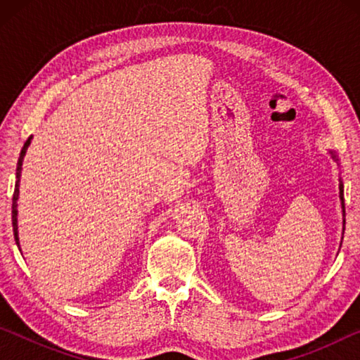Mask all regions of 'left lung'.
<instances>
[{
  "label": "left lung",
  "mask_w": 360,
  "mask_h": 360,
  "mask_svg": "<svg viewBox=\"0 0 360 360\" xmlns=\"http://www.w3.org/2000/svg\"><path fill=\"white\" fill-rule=\"evenodd\" d=\"M328 154H330V157L333 158V162L338 163V155L335 154L333 150H328ZM338 188H340V203H341V212H343V231H345V197H343V181H341V178H340ZM341 240H343V236H341Z\"/></svg>",
  "instance_id": "1"
}]
</instances>
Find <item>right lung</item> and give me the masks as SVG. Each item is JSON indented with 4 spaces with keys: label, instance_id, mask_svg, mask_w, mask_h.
<instances>
[{
    "label": "right lung",
    "instance_id": "add662e5",
    "mask_svg": "<svg viewBox=\"0 0 360 360\" xmlns=\"http://www.w3.org/2000/svg\"><path fill=\"white\" fill-rule=\"evenodd\" d=\"M32 139L33 136H30L25 144H23V148L20 150V157H19V162H17V173H15V188H14V197H12V229H14V238L17 246L20 249V243H19V225H17V214H19V211H17V200H19V186H20V176H22V163H23V157L27 154V149L28 146L32 144Z\"/></svg>",
    "mask_w": 360,
    "mask_h": 360
}]
</instances>
